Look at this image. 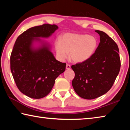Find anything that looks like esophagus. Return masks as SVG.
Segmentation results:
<instances>
[{"label":"esophagus","mask_w":130,"mask_h":130,"mask_svg":"<svg viewBox=\"0 0 130 130\" xmlns=\"http://www.w3.org/2000/svg\"><path fill=\"white\" fill-rule=\"evenodd\" d=\"M70 68H71V67H70V65H69V64H67V65H66V69H70Z\"/></svg>","instance_id":"esophagus-1"}]
</instances>
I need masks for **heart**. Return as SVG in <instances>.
Listing matches in <instances>:
<instances>
[{
  "label": "heart",
  "instance_id": "1",
  "mask_svg": "<svg viewBox=\"0 0 130 130\" xmlns=\"http://www.w3.org/2000/svg\"><path fill=\"white\" fill-rule=\"evenodd\" d=\"M98 41L95 37L87 34L67 33L54 43L57 57L64 61L69 56L74 62H85L95 52Z\"/></svg>",
  "mask_w": 130,
  "mask_h": 130
}]
</instances>
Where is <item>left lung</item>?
<instances>
[{"label":"left lung","instance_id":"obj_1","mask_svg":"<svg viewBox=\"0 0 130 130\" xmlns=\"http://www.w3.org/2000/svg\"><path fill=\"white\" fill-rule=\"evenodd\" d=\"M100 42L91 58L72 66L75 73L72 86L76 93L85 99H94L103 95L112 87L120 71L119 48L111 37L102 31Z\"/></svg>","mask_w":130,"mask_h":130}]
</instances>
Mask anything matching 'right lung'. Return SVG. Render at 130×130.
Segmentation results:
<instances>
[{
    "instance_id": "right-lung-1",
    "label": "right lung",
    "mask_w": 130,
    "mask_h": 130,
    "mask_svg": "<svg viewBox=\"0 0 130 130\" xmlns=\"http://www.w3.org/2000/svg\"><path fill=\"white\" fill-rule=\"evenodd\" d=\"M58 28L44 24L28 28L18 37L11 54V71L22 93L32 99L44 98L51 91L55 80L65 70L66 63L57 61L47 38Z\"/></svg>"
}]
</instances>
